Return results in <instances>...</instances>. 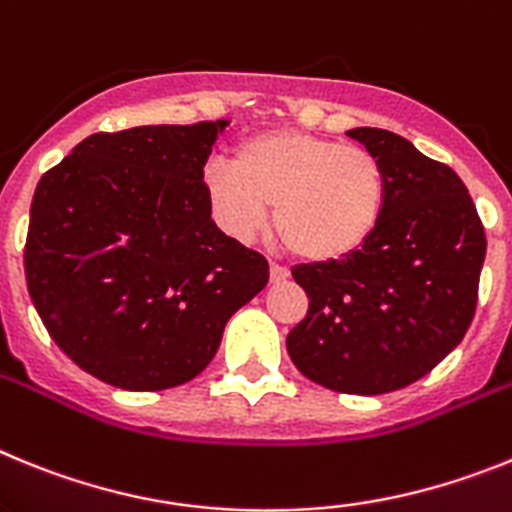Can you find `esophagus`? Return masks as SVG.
<instances>
[{
	"label": "esophagus",
	"instance_id": "1",
	"mask_svg": "<svg viewBox=\"0 0 512 512\" xmlns=\"http://www.w3.org/2000/svg\"><path fill=\"white\" fill-rule=\"evenodd\" d=\"M288 268L278 265V262H270V283H283L288 278Z\"/></svg>",
	"mask_w": 512,
	"mask_h": 512
}]
</instances>
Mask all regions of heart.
Returning a JSON list of instances; mask_svg holds the SVG:
<instances>
[{
    "label": "heart",
    "instance_id": "1",
    "mask_svg": "<svg viewBox=\"0 0 512 512\" xmlns=\"http://www.w3.org/2000/svg\"><path fill=\"white\" fill-rule=\"evenodd\" d=\"M203 193L221 229L255 237L275 206V229L301 260L340 262L361 252L386 208L379 157L306 131L260 133L229 162H208Z\"/></svg>",
    "mask_w": 512,
    "mask_h": 512
}]
</instances>
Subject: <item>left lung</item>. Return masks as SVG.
<instances>
[{
  "label": "left lung",
  "mask_w": 512,
  "mask_h": 512,
  "mask_svg": "<svg viewBox=\"0 0 512 512\" xmlns=\"http://www.w3.org/2000/svg\"><path fill=\"white\" fill-rule=\"evenodd\" d=\"M348 136L384 167V219L361 252L291 270L309 311L286 348L314 384L371 397L422 379L464 340L487 237L448 164L384 128Z\"/></svg>",
  "instance_id": "8db88e82"
}]
</instances>
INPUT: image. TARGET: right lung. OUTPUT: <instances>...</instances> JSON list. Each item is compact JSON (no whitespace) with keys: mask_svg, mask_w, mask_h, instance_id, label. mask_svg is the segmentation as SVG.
<instances>
[{"mask_svg":"<svg viewBox=\"0 0 512 512\" xmlns=\"http://www.w3.org/2000/svg\"><path fill=\"white\" fill-rule=\"evenodd\" d=\"M229 121L92 133L41 177L25 278L53 342L128 391L195 379L268 260L211 219L203 167Z\"/></svg>","mask_w":512,"mask_h":512,"instance_id":"obj_1","label":"right lung"}]
</instances>
